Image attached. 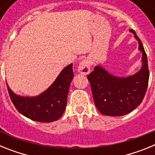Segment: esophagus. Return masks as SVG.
<instances>
[{"label":"esophagus","mask_w":155,"mask_h":155,"mask_svg":"<svg viewBox=\"0 0 155 155\" xmlns=\"http://www.w3.org/2000/svg\"><path fill=\"white\" fill-rule=\"evenodd\" d=\"M90 61L87 59H84L78 66V71L81 74L87 75L90 73Z\"/></svg>","instance_id":"1"}]
</instances>
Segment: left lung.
Instances as JSON below:
<instances>
[{
    "mask_svg": "<svg viewBox=\"0 0 155 155\" xmlns=\"http://www.w3.org/2000/svg\"><path fill=\"white\" fill-rule=\"evenodd\" d=\"M134 33L142 53V67L137 73L121 78L111 74L101 66H95L87 75L97 109L105 116H121L132 112L143 101L147 91L149 70L147 54L139 37Z\"/></svg>",
    "mask_w": 155,
    "mask_h": 155,
    "instance_id": "left-lung-1",
    "label": "left lung"
}]
</instances>
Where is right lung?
I'll return each mask as SVG.
<instances>
[{
    "label": "right lung",
    "instance_id": "add662e5",
    "mask_svg": "<svg viewBox=\"0 0 155 155\" xmlns=\"http://www.w3.org/2000/svg\"><path fill=\"white\" fill-rule=\"evenodd\" d=\"M73 78V64H71L63 69L49 88L37 96H20L15 94L8 84L7 87L12 103L21 114L34 121L51 123L64 114Z\"/></svg>",
    "mask_w": 155,
    "mask_h": 155
}]
</instances>
